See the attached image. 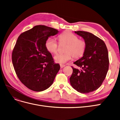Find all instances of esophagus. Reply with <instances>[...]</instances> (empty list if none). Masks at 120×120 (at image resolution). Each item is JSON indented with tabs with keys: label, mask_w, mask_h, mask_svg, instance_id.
<instances>
[{
	"label": "esophagus",
	"mask_w": 120,
	"mask_h": 120,
	"mask_svg": "<svg viewBox=\"0 0 120 120\" xmlns=\"http://www.w3.org/2000/svg\"><path fill=\"white\" fill-rule=\"evenodd\" d=\"M65 65H64V64H60V68H63L64 67Z\"/></svg>",
	"instance_id": "1"
}]
</instances>
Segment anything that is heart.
<instances>
[{"instance_id":"1","label":"heart","mask_w":120,"mask_h":120,"mask_svg":"<svg viewBox=\"0 0 120 120\" xmlns=\"http://www.w3.org/2000/svg\"><path fill=\"white\" fill-rule=\"evenodd\" d=\"M60 43L68 45L64 54H56L54 59L56 63L65 64L71 60L73 56L75 59L82 57L86 50V43L83 40L79 39L78 36L70 32H64L59 36ZM45 47L47 50L51 53H56L57 45L54 38L49 37L46 40Z\"/></svg>"}]
</instances>
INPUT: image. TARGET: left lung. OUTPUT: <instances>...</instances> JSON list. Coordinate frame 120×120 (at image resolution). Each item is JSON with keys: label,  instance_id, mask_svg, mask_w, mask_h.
<instances>
[{"label": "left lung", "instance_id": "left-lung-1", "mask_svg": "<svg viewBox=\"0 0 120 120\" xmlns=\"http://www.w3.org/2000/svg\"><path fill=\"white\" fill-rule=\"evenodd\" d=\"M86 43L83 56L74 62L80 70L73 67L70 83L75 90L88 94L97 90L105 79L109 68L108 52L103 40L90 32L75 31Z\"/></svg>", "mask_w": 120, "mask_h": 120}]
</instances>
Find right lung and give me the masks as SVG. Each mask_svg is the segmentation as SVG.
Instances as JSON below:
<instances>
[{"label":"right lung","mask_w":120,"mask_h":120,"mask_svg":"<svg viewBox=\"0 0 120 120\" xmlns=\"http://www.w3.org/2000/svg\"><path fill=\"white\" fill-rule=\"evenodd\" d=\"M59 31L36 26L19 36L12 52L14 69L21 82L35 92H42L52 85L60 65L55 63L45 47L46 40Z\"/></svg>","instance_id":"1"}]
</instances>
